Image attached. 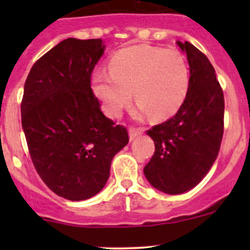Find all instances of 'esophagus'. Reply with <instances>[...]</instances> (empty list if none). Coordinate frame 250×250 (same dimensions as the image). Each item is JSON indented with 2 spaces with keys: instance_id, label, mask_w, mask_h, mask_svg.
Returning a JSON list of instances; mask_svg holds the SVG:
<instances>
[{
  "instance_id": "obj_1",
  "label": "esophagus",
  "mask_w": 250,
  "mask_h": 250,
  "mask_svg": "<svg viewBox=\"0 0 250 250\" xmlns=\"http://www.w3.org/2000/svg\"><path fill=\"white\" fill-rule=\"evenodd\" d=\"M144 129L143 128H135V127H130L129 128V139L134 140L135 138H138L139 135L143 134Z\"/></svg>"
}]
</instances>
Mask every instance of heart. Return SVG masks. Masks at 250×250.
<instances>
[{
  "mask_svg": "<svg viewBox=\"0 0 250 250\" xmlns=\"http://www.w3.org/2000/svg\"><path fill=\"white\" fill-rule=\"evenodd\" d=\"M188 85V60L175 48H125L111 58L110 72L99 70L92 76L93 92L112 117L120 116L132 102V90L139 102V113L168 117L181 106Z\"/></svg>",
  "mask_w": 250,
  "mask_h": 250,
  "instance_id": "heart-1",
  "label": "heart"
}]
</instances>
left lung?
Wrapping results in <instances>:
<instances>
[{"mask_svg":"<svg viewBox=\"0 0 250 250\" xmlns=\"http://www.w3.org/2000/svg\"><path fill=\"white\" fill-rule=\"evenodd\" d=\"M190 65L185 100L172 118L148 129L155 153L144 167L148 183L179 195L195 188L218 157L224 134V92L208 58L190 42H178Z\"/></svg>","mask_w":250,"mask_h":250,"instance_id":"left-lung-1","label":"left lung"}]
</instances>
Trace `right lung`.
<instances>
[{
    "label": "right lung",
    "mask_w": 250,
    "mask_h": 250,
    "mask_svg": "<svg viewBox=\"0 0 250 250\" xmlns=\"http://www.w3.org/2000/svg\"><path fill=\"white\" fill-rule=\"evenodd\" d=\"M104 49L102 39H66L25 81L20 110L30 157L48 188L70 201L97 195L113 156L129 141L127 128L102 112L90 84Z\"/></svg>",
    "instance_id": "right-lung-1"
}]
</instances>
